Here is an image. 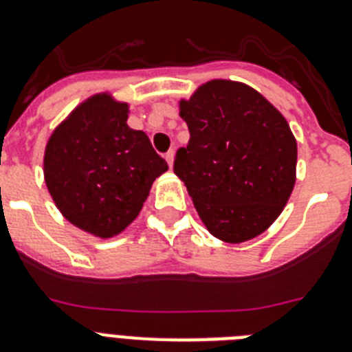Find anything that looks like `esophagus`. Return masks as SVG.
<instances>
[{
	"label": "esophagus",
	"instance_id": "obj_1",
	"mask_svg": "<svg viewBox=\"0 0 352 352\" xmlns=\"http://www.w3.org/2000/svg\"><path fill=\"white\" fill-rule=\"evenodd\" d=\"M173 153H175V152H173V150H170V152H166V155H164V159H166V161H168V166H173Z\"/></svg>",
	"mask_w": 352,
	"mask_h": 352
}]
</instances>
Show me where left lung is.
Returning a JSON list of instances; mask_svg holds the SVG:
<instances>
[{"instance_id": "left-lung-1", "label": "left lung", "mask_w": 352, "mask_h": 352, "mask_svg": "<svg viewBox=\"0 0 352 352\" xmlns=\"http://www.w3.org/2000/svg\"><path fill=\"white\" fill-rule=\"evenodd\" d=\"M190 141L173 171L212 236L241 243L267 231L295 184L297 143L283 114L249 85L211 80L181 102Z\"/></svg>"}]
</instances>
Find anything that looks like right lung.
Instances as JSON below:
<instances>
[{"label": "right lung", "instance_id": "right-lung-1", "mask_svg": "<svg viewBox=\"0 0 352 352\" xmlns=\"http://www.w3.org/2000/svg\"><path fill=\"white\" fill-rule=\"evenodd\" d=\"M129 105L91 96L55 129L44 181L73 226L100 238L120 234L140 214L152 182L168 170L148 135L126 125Z\"/></svg>", "mask_w": 352, "mask_h": 352}]
</instances>
